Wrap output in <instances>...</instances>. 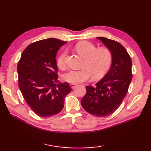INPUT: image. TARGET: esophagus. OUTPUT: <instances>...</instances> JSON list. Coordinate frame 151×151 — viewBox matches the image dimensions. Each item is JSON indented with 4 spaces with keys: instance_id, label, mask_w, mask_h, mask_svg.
Masks as SVG:
<instances>
[{
    "instance_id": "esophagus-1",
    "label": "esophagus",
    "mask_w": 151,
    "mask_h": 151,
    "mask_svg": "<svg viewBox=\"0 0 151 151\" xmlns=\"http://www.w3.org/2000/svg\"><path fill=\"white\" fill-rule=\"evenodd\" d=\"M69 85H70V88H71L72 89H73L74 88H75V86H76V84H72V83H70V84Z\"/></svg>"
}]
</instances>
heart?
I'll list each match as a JSON object with an SVG mask.
<instances>
[{
  "mask_svg": "<svg viewBox=\"0 0 151 151\" xmlns=\"http://www.w3.org/2000/svg\"><path fill=\"white\" fill-rule=\"evenodd\" d=\"M75 49L84 58L81 65L82 69L68 70L63 75L65 81L78 84L87 81L91 75L94 78H99L104 76L110 69L113 61V54L108 47L97 48L90 41H82L75 45ZM66 56L67 52L65 50L58 57L57 65L61 69L65 68Z\"/></svg>",
  "mask_w": 151,
  "mask_h": 151,
  "instance_id": "1",
  "label": "heart"
}]
</instances>
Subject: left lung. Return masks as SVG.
I'll use <instances>...</instances> for the list:
<instances>
[{"label": "left lung", "mask_w": 151, "mask_h": 151, "mask_svg": "<svg viewBox=\"0 0 151 151\" xmlns=\"http://www.w3.org/2000/svg\"><path fill=\"white\" fill-rule=\"evenodd\" d=\"M102 41L113 54L110 69L94 88L86 86V93L81 100L84 110L97 117L113 114L126 96L132 78V60L125 48L117 41L103 37Z\"/></svg>", "instance_id": "obj_1"}]
</instances>
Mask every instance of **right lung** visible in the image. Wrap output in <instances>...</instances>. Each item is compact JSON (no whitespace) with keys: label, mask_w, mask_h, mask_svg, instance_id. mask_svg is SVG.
<instances>
[{"label":"right lung","mask_w":151,"mask_h":151,"mask_svg":"<svg viewBox=\"0 0 151 151\" xmlns=\"http://www.w3.org/2000/svg\"><path fill=\"white\" fill-rule=\"evenodd\" d=\"M66 43L56 38L36 41L24 50L19 61V89L31 110L40 117L60 113L72 90L68 83L58 80L56 53Z\"/></svg>","instance_id":"1"}]
</instances>
